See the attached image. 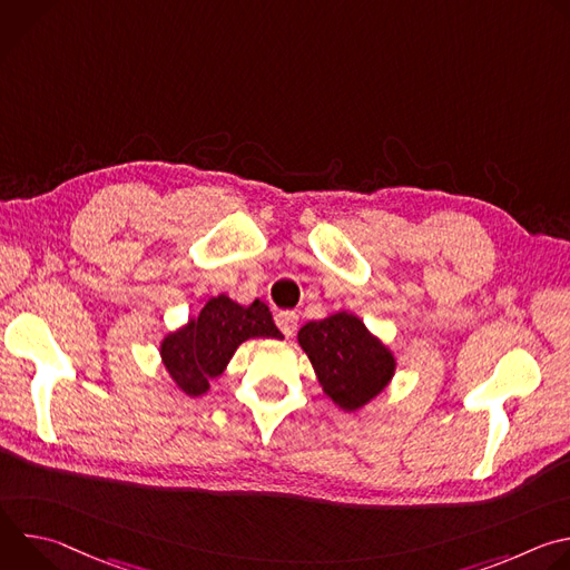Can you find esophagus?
I'll return each instance as SVG.
<instances>
[{"mask_svg": "<svg viewBox=\"0 0 570 570\" xmlns=\"http://www.w3.org/2000/svg\"><path fill=\"white\" fill-rule=\"evenodd\" d=\"M275 322H277L279 332H282L286 338H291V336L295 334V330H297V313H293V311H279V313L275 315Z\"/></svg>", "mask_w": 570, "mask_h": 570, "instance_id": "obj_1", "label": "esophagus"}]
</instances>
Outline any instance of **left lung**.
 I'll use <instances>...</instances> for the list:
<instances>
[{"instance_id":"left-lung-1","label":"left lung","mask_w":570,"mask_h":570,"mask_svg":"<svg viewBox=\"0 0 570 570\" xmlns=\"http://www.w3.org/2000/svg\"><path fill=\"white\" fill-rule=\"evenodd\" d=\"M297 343L308 356L322 392L345 413L365 409L396 372L394 352L350 311L306 322L297 332Z\"/></svg>"}]
</instances>
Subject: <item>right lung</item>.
<instances>
[{
  "label": "right lung",
  "instance_id": "right-lung-1",
  "mask_svg": "<svg viewBox=\"0 0 570 570\" xmlns=\"http://www.w3.org/2000/svg\"><path fill=\"white\" fill-rule=\"evenodd\" d=\"M250 338L282 341L273 315L262 299L238 304L220 293L209 297L198 315H191L183 327L169 332L159 341V361L174 385L196 399L209 390L234 352Z\"/></svg>",
  "mask_w": 570,
  "mask_h": 570
}]
</instances>
